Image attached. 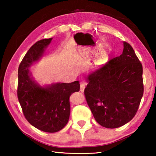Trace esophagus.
Returning a JSON list of instances; mask_svg holds the SVG:
<instances>
[{
    "instance_id": "34e87169",
    "label": "esophagus",
    "mask_w": 156,
    "mask_h": 156,
    "mask_svg": "<svg viewBox=\"0 0 156 156\" xmlns=\"http://www.w3.org/2000/svg\"><path fill=\"white\" fill-rule=\"evenodd\" d=\"M85 86H86V84L84 83H82L80 84V91L82 92H83L84 91V88H85Z\"/></svg>"
}]
</instances>
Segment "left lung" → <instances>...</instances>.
I'll return each instance as SVG.
<instances>
[{
  "label": "left lung",
  "mask_w": 156,
  "mask_h": 156,
  "mask_svg": "<svg viewBox=\"0 0 156 156\" xmlns=\"http://www.w3.org/2000/svg\"><path fill=\"white\" fill-rule=\"evenodd\" d=\"M143 68L131 45L88 76L84 94L95 120L106 128L127 123L136 114L144 94Z\"/></svg>",
  "instance_id": "obj_1"
}]
</instances>
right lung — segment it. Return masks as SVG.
Masks as SVG:
<instances>
[{
    "mask_svg": "<svg viewBox=\"0 0 156 156\" xmlns=\"http://www.w3.org/2000/svg\"><path fill=\"white\" fill-rule=\"evenodd\" d=\"M52 38L41 39L29 49L19 65L17 96L25 119L34 127L48 133L60 131L68 123L69 97L80 90L79 81L41 87L29 68L44 55Z\"/></svg>",
    "mask_w": 156,
    "mask_h": 156,
    "instance_id": "add662e5",
    "label": "right lung"
}]
</instances>
